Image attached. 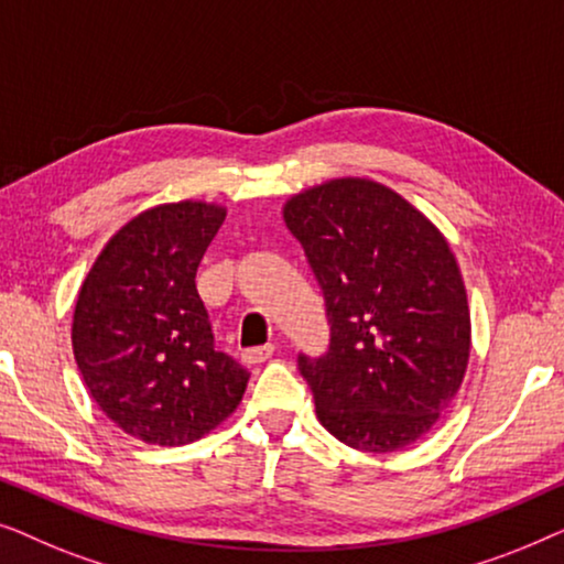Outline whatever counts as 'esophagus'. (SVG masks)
<instances>
[{
	"label": "esophagus",
	"instance_id": "34e87169",
	"mask_svg": "<svg viewBox=\"0 0 564 564\" xmlns=\"http://www.w3.org/2000/svg\"><path fill=\"white\" fill-rule=\"evenodd\" d=\"M274 354V346L267 344V346H253V349H246L241 354V359L246 361V365H261V361H267L269 357Z\"/></svg>",
	"mask_w": 564,
	"mask_h": 564
}]
</instances>
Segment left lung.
Listing matches in <instances>:
<instances>
[{
  "mask_svg": "<svg viewBox=\"0 0 564 564\" xmlns=\"http://www.w3.org/2000/svg\"><path fill=\"white\" fill-rule=\"evenodd\" d=\"M326 297L330 346L300 354L323 429L359 452L419 442L465 380L473 326L434 223L384 184L341 176L282 207Z\"/></svg>",
  "mask_w": 564,
  "mask_h": 564,
  "instance_id": "obj_1",
  "label": "left lung"
}]
</instances>
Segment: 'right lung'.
I'll return each mask as SVG.
<instances>
[{
    "instance_id": "obj_1",
    "label": "right lung",
    "mask_w": 564,
    "mask_h": 564,
    "mask_svg": "<svg viewBox=\"0 0 564 564\" xmlns=\"http://www.w3.org/2000/svg\"><path fill=\"white\" fill-rule=\"evenodd\" d=\"M226 207L180 199L128 220L84 276L72 346L89 395L153 446L197 442L241 403L249 372L215 349L195 274Z\"/></svg>"
}]
</instances>
